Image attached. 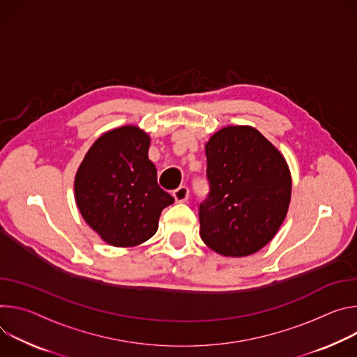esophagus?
Segmentation results:
<instances>
[{
	"instance_id": "obj_1",
	"label": "esophagus",
	"mask_w": 357,
	"mask_h": 357,
	"mask_svg": "<svg viewBox=\"0 0 357 357\" xmlns=\"http://www.w3.org/2000/svg\"><path fill=\"white\" fill-rule=\"evenodd\" d=\"M188 195H190V190H188V187H185V185H180L178 188H176V190L173 191V197H174L176 203H184V202H187V200H188Z\"/></svg>"
}]
</instances>
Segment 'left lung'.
<instances>
[{
    "mask_svg": "<svg viewBox=\"0 0 357 357\" xmlns=\"http://www.w3.org/2000/svg\"><path fill=\"white\" fill-rule=\"evenodd\" d=\"M206 155L210 191L199 208L202 240L225 257L259 251L288 213L292 181L285 158L251 126L218 130Z\"/></svg>",
    "mask_w": 357,
    "mask_h": 357,
    "instance_id": "obj_1",
    "label": "left lung"
}]
</instances>
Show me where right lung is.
I'll list each match as a JSON object with an SVG mask.
<instances>
[{"label": "right lung", "mask_w": 357, "mask_h": 357, "mask_svg": "<svg viewBox=\"0 0 357 357\" xmlns=\"http://www.w3.org/2000/svg\"><path fill=\"white\" fill-rule=\"evenodd\" d=\"M149 146L150 137L136 126L110 130L93 143L76 173L79 211L113 247H135L151 238L162 211L174 203L157 184Z\"/></svg>", "instance_id": "1"}]
</instances>
